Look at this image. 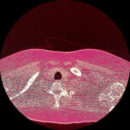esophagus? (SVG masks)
I'll use <instances>...</instances> for the list:
<instances>
[{
	"label": "esophagus",
	"instance_id": "34e87169",
	"mask_svg": "<svg viewBox=\"0 0 130 130\" xmlns=\"http://www.w3.org/2000/svg\"><path fill=\"white\" fill-rule=\"evenodd\" d=\"M60 81H61V80H60Z\"/></svg>",
	"mask_w": 130,
	"mask_h": 130
}]
</instances>
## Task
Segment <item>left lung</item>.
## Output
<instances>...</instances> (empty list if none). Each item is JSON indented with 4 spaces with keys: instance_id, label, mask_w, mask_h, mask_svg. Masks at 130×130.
I'll list each match as a JSON object with an SVG mask.
<instances>
[{
    "instance_id": "1",
    "label": "left lung",
    "mask_w": 130,
    "mask_h": 130,
    "mask_svg": "<svg viewBox=\"0 0 130 130\" xmlns=\"http://www.w3.org/2000/svg\"><path fill=\"white\" fill-rule=\"evenodd\" d=\"M84 90H85V89H84ZM86 90H87V89H86V88H85V91H86ZM88 90H89V89H88Z\"/></svg>"
}]
</instances>
